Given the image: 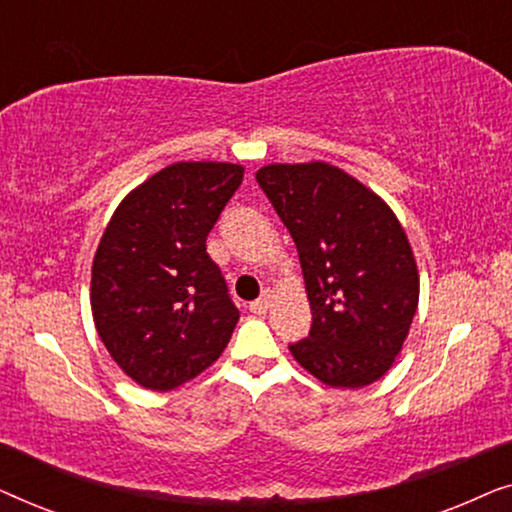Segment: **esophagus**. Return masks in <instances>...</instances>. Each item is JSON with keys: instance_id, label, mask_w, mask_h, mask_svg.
<instances>
[{"instance_id": "34e87169", "label": "esophagus", "mask_w": 512, "mask_h": 512, "mask_svg": "<svg viewBox=\"0 0 512 512\" xmlns=\"http://www.w3.org/2000/svg\"><path fill=\"white\" fill-rule=\"evenodd\" d=\"M268 307H270V293L268 291H265L261 298H256L254 303H249V310L254 314H265V312H268Z\"/></svg>"}]
</instances>
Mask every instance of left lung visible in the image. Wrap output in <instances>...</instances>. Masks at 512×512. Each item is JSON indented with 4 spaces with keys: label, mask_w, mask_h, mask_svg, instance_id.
Here are the masks:
<instances>
[{
    "label": "left lung",
    "mask_w": 512,
    "mask_h": 512,
    "mask_svg": "<svg viewBox=\"0 0 512 512\" xmlns=\"http://www.w3.org/2000/svg\"><path fill=\"white\" fill-rule=\"evenodd\" d=\"M256 181L296 242L312 326L293 359L331 387L380 380L419 300L412 249L373 191L326 163L268 165Z\"/></svg>",
    "instance_id": "1"
}]
</instances>
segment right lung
Here are the masks:
<instances>
[{
	"label": "right lung",
	"mask_w": 512,
	"mask_h": 512,
	"mask_svg": "<svg viewBox=\"0 0 512 512\" xmlns=\"http://www.w3.org/2000/svg\"><path fill=\"white\" fill-rule=\"evenodd\" d=\"M244 167L174 163L111 216L93 261L90 305L111 359L137 384L170 391L219 359L240 319L207 235Z\"/></svg>",
	"instance_id": "obj_1"
}]
</instances>
